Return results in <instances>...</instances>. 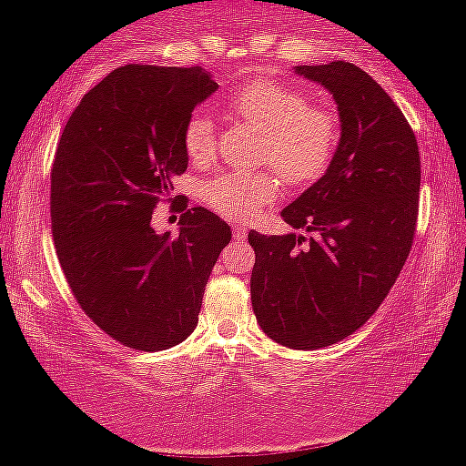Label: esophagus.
<instances>
[{
  "label": "esophagus",
  "mask_w": 466,
  "mask_h": 466,
  "mask_svg": "<svg viewBox=\"0 0 466 466\" xmlns=\"http://www.w3.org/2000/svg\"><path fill=\"white\" fill-rule=\"evenodd\" d=\"M232 232H234V238H238V240H243V238H245V229H243V228L234 226V228H232Z\"/></svg>",
  "instance_id": "esophagus-1"
}]
</instances>
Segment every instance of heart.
Masks as SVG:
<instances>
[{
    "label": "heart",
    "mask_w": 466,
    "mask_h": 466,
    "mask_svg": "<svg viewBox=\"0 0 466 466\" xmlns=\"http://www.w3.org/2000/svg\"><path fill=\"white\" fill-rule=\"evenodd\" d=\"M229 111L263 131L258 162L274 166L291 186L313 184L329 170L339 147V116L330 106L309 105L307 94L278 80H254L228 100ZM190 162L215 157L217 137L210 116L195 111L181 133ZM278 192L274 173H226L203 186V199L228 218L254 217Z\"/></svg>",
    "instance_id": "1"
}]
</instances>
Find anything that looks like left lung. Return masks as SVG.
<instances>
[{
	"label": "left lung",
	"instance_id": "1",
	"mask_svg": "<svg viewBox=\"0 0 466 466\" xmlns=\"http://www.w3.org/2000/svg\"><path fill=\"white\" fill-rule=\"evenodd\" d=\"M296 72L333 94L341 140L329 170L282 210L311 237L249 232L251 307L278 344L315 350L361 329L397 282L416 234L420 155L405 116L361 67Z\"/></svg>",
	"mask_w": 466,
	"mask_h": 466
}]
</instances>
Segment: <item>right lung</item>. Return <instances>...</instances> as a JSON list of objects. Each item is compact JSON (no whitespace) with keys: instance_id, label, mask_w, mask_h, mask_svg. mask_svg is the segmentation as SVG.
Masks as SVG:
<instances>
[{"instance_id":"add662e5","label":"right lung","mask_w":466,"mask_h":466,"mask_svg":"<svg viewBox=\"0 0 466 466\" xmlns=\"http://www.w3.org/2000/svg\"><path fill=\"white\" fill-rule=\"evenodd\" d=\"M218 85L203 67H117L69 116L52 164L58 263L78 307L103 333L155 352L195 330L203 291L232 238L215 212L179 208V234L153 210L188 168L181 144L192 109Z\"/></svg>"}]
</instances>
